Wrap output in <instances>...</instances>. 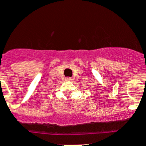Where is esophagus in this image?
Listing matches in <instances>:
<instances>
[{"label": "esophagus", "mask_w": 146, "mask_h": 146, "mask_svg": "<svg viewBox=\"0 0 146 146\" xmlns=\"http://www.w3.org/2000/svg\"><path fill=\"white\" fill-rule=\"evenodd\" d=\"M72 80V79L71 78H66V80H67V81H71Z\"/></svg>", "instance_id": "1"}]
</instances>
